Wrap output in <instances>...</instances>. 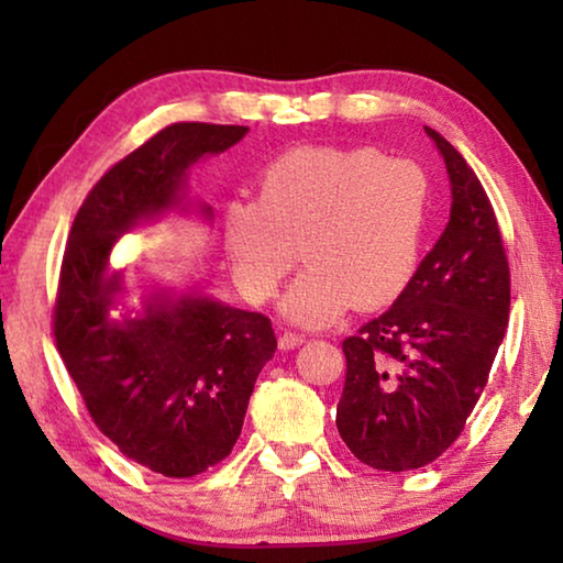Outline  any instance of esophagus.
Instances as JSON below:
<instances>
[{
	"mask_svg": "<svg viewBox=\"0 0 563 563\" xmlns=\"http://www.w3.org/2000/svg\"><path fill=\"white\" fill-rule=\"evenodd\" d=\"M305 342V335H300V332H283V335L278 338V345L280 350H295L298 345H302Z\"/></svg>",
	"mask_w": 563,
	"mask_h": 563,
	"instance_id": "1",
	"label": "esophagus"
}]
</instances>
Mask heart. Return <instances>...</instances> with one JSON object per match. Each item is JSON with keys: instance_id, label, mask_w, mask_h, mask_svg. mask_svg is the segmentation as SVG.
<instances>
[{"instance_id": "heart-1", "label": "heart", "mask_w": 563, "mask_h": 563, "mask_svg": "<svg viewBox=\"0 0 563 563\" xmlns=\"http://www.w3.org/2000/svg\"><path fill=\"white\" fill-rule=\"evenodd\" d=\"M427 216L430 184L412 161L300 146L263 170L253 203L228 208L223 243L238 288L255 305L275 298L300 245L308 268L283 310L300 325H328L352 302L373 310L407 288Z\"/></svg>"}]
</instances>
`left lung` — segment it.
<instances>
[{"instance_id": "obj_1", "label": "left lung", "mask_w": 563, "mask_h": 563, "mask_svg": "<svg viewBox=\"0 0 563 563\" xmlns=\"http://www.w3.org/2000/svg\"><path fill=\"white\" fill-rule=\"evenodd\" d=\"M452 184V213L393 308L342 342L338 432L362 464L407 472L462 434L509 322V261L487 190L424 126Z\"/></svg>"}]
</instances>
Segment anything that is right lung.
<instances>
[{
    "instance_id": "obj_1",
    "label": "right lung",
    "mask_w": 563,
    "mask_h": 563,
    "mask_svg": "<svg viewBox=\"0 0 563 563\" xmlns=\"http://www.w3.org/2000/svg\"><path fill=\"white\" fill-rule=\"evenodd\" d=\"M245 133L198 121L161 129L89 190L62 261L54 340L93 424L123 456L174 479L231 454L278 340L271 318L206 295H158L141 318L111 320L121 275H107L109 253L139 221L180 203L198 158L221 154Z\"/></svg>"
}]
</instances>
